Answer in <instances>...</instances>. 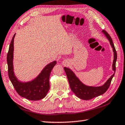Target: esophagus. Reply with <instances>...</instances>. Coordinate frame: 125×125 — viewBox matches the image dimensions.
Here are the masks:
<instances>
[{"instance_id":"obj_1","label":"esophagus","mask_w":125,"mask_h":125,"mask_svg":"<svg viewBox=\"0 0 125 125\" xmlns=\"http://www.w3.org/2000/svg\"><path fill=\"white\" fill-rule=\"evenodd\" d=\"M68 64V61L67 60H64L63 61L62 64L63 65H67Z\"/></svg>"}]
</instances>
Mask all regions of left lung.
Instances as JSON below:
<instances>
[{"mask_svg": "<svg viewBox=\"0 0 125 125\" xmlns=\"http://www.w3.org/2000/svg\"><path fill=\"white\" fill-rule=\"evenodd\" d=\"M102 32L105 34L107 39L109 40L114 52V60L112 64V69L115 71V73L105 82L104 84L100 86H87L81 82L72 70L68 68L64 67V69L66 75H67L71 90L76 95L77 97L83 100L91 99L92 98L99 96V95L104 94L109 87L111 81H112L115 74L116 70L115 63L116 59H117V54H116L115 46H114L113 43L112 39L111 38L109 34L104 30H103Z\"/></svg>", "mask_w": 125, "mask_h": 125, "instance_id": "left-lung-1", "label": "left lung"}]
</instances>
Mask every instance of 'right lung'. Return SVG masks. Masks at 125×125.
Masks as SVG:
<instances>
[{"instance_id": "obj_1", "label": "right lung", "mask_w": 125, "mask_h": 125, "mask_svg": "<svg viewBox=\"0 0 125 125\" xmlns=\"http://www.w3.org/2000/svg\"><path fill=\"white\" fill-rule=\"evenodd\" d=\"M15 35V34L13 35L10 42L7 55L8 75L9 78L16 91L20 96L31 100H41L46 96L50 89V75L52 68L56 64V61H53L47 64L40 73L32 81L27 82H22L19 81L15 76L13 69V61Z\"/></svg>"}]
</instances>
